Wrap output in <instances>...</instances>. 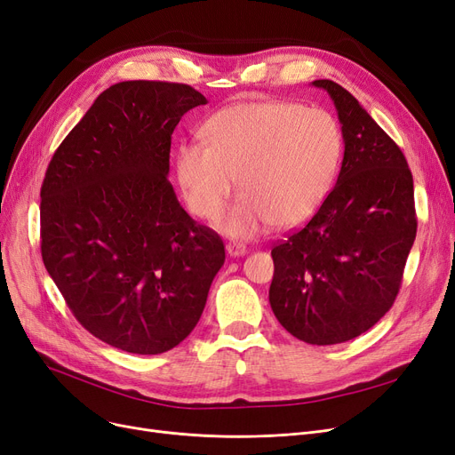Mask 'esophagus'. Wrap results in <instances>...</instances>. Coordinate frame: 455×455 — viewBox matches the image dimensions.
<instances>
[{"mask_svg": "<svg viewBox=\"0 0 455 455\" xmlns=\"http://www.w3.org/2000/svg\"><path fill=\"white\" fill-rule=\"evenodd\" d=\"M227 253L228 257H243L247 253V247L238 242H230L227 243Z\"/></svg>", "mask_w": 455, "mask_h": 455, "instance_id": "34e87169", "label": "esophagus"}]
</instances>
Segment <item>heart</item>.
Wrapping results in <instances>:
<instances>
[{
    "mask_svg": "<svg viewBox=\"0 0 455 455\" xmlns=\"http://www.w3.org/2000/svg\"><path fill=\"white\" fill-rule=\"evenodd\" d=\"M204 137L180 144L176 178L185 204L206 221L240 185L242 195L219 221L230 238L307 221L330 195L343 157L338 120L291 100L227 107L204 125Z\"/></svg>",
    "mask_w": 455,
    "mask_h": 455,
    "instance_id": "b5f03b06",
    "label": "heart"
}]
</instances>
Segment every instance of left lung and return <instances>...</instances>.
Masks as SVG:
<instances>
[{
  "label": "left lung",
  "mask_w": 455,
  "mask_h": 455,
  "mask_svg": "<svg viewBox=\"0 0 455 455\" xmlns=\"http://www.w3.org/2000/svg\"><path fill=\"white\" fill-rule=\"evenodd\" d=\"M331 97L345 156L335 188L307 225L272 249L270 306L309 345L358 338L390 311L416 238L414 183L399 146L339 84Z\"/></svg>",
  "instance_id": "left-lung-1"
}]
</instances>
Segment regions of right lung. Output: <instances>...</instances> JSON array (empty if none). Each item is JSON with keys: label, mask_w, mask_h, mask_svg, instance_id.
Returning a JSON list of instances; mask_svg holds the SVG:
<instances>
[{"label": "right lung", "mask_w": 455, "mask_h": 455, "mask_svg": "<svg viewBox=\"0 0 455 455\" xmlns=\"http://www.w3.org/2000/svg\"><path fill=\"white\" fill-rule=\"evenodd\" d=\"M206 103L188 84H114L46 168V272L84 328L132 355L188 338L225 262L223 240L196 225L168 181L172 132Z\"/></svg>", "instance_id": "1"}]
</instances>
